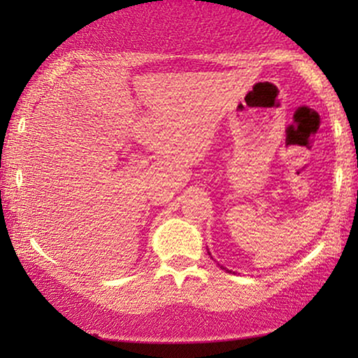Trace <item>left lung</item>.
Here are the masks:
<instances>
[{
	"label": "left lung",
	"mask_w": 358,
	"mask_h": 358,
	"mask_svg": "<svg viewBox=\"0 0 358 358\" xmlns=\"http://www.w3.org/2000/svg\"><path fill=\"white\" fill-rule=\"evenodd\" d=\"M228 272H229V271H228Z\"/></svg>",
	"instance_id": "left-lung-1"
}]
</instances>
